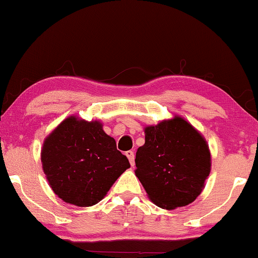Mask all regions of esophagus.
<instances>
[{
  "label": "esophagus",
  "instance_id": "esophagus-1",
  "mask_svg": "<svg viewBox=\"0 0 258 258\" xmlns=\"http://www.w3.org/2000/svg\"><path fill=\"white\" fill-rule=\"evenodd\" d=\"M125 156L129 158L130 165H132V167H134V165H135V155H134V151H132V150L126 151V153H125Z\"/></svg>",
  "mask_w": 258,
  "mask_h": 258
}]
</instances>
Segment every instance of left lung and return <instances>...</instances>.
I'll list each match as a JSON object with an SVG mask.
<instances>
[{"label": "left lung", "instance_id": "obj_1", "mask_svg": "<svg viewBox=\"0 0 258 258\" xmlns=\"http://www.w3.org/2000/svg\"><path fill=\"white\" fill-rule=\"evenodd\" d=\"M144 134L146 142L136 153L135 174L148 197L168 210L194 202L211 168L204 137L179 116L148 125Z\"/></svg>", "mask_w": 258, "mask_h": 258}]
</instances>
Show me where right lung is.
<instances>
[{"label":"right lung","instance_id":"obj_1","mask_svg":"<svg viewBox=\"0 0 258 258\" xmlns=\"http://www.w3.org/2000/svg\"><path fill=\"white\" fill-rule=\"evenodd\" d=\"M42 168L52 191L67 203L91 207L130 168L100 121L70 116L44 140Z\"/></svg>","mask_w":258,"mask_h":258}]
</instances>
